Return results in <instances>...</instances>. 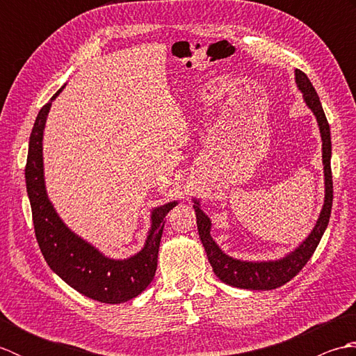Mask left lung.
<instances>
[{"label":"left lung","mask_w":356,"mask_h":356,"mask_svg":"<svg viewBox=\"0 0 356 356\" xmlns=\"http://www.w3.org/2000/svg\"><path fill=\"white\" fill-rule=\"evenodd\" d=\"M295 84L303 95V101L307 108L318 124L321 136V157H323V172H324V202L316 218L314 228L307 234V237L301 243L287 252L284 257L275 260H240L236 257L226 254L223 249L217 245V241L211 236V218L203 213L199 199H193L195 217H197V229L202 245L205 248L208 260L213 266L214 274L222 280L223 283L240 287V289L249 291H270L286 284L287 282L298 274L305 268V264L311 259L318 246L320 240L326 231L330 218L332 200H334V185H332V171H330V157H332V142H330V128L327 124L326 115L323 111L320 97L316 95L314 86L306 74L301 70H295Z\"/></svg>","instance_id":"1"}]
</instances>
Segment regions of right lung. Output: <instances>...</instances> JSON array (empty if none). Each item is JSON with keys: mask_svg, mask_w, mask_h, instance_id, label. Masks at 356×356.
Wrapping results in <instances>:
<instances>
[{"mask_svg": "<svg viewBox=\"0 0 356 356\" xmlns=\"http://www.w3.org/2000/svg\"><path fill=\"white\" fill-rule=\"evenodd\" d=\"M65 87V86H64ZM61 87L38 113L29 140L26 186L32 207L35 236L50 269L86 297L107 305L125 303L138 297L153 282L165 216L177 205L172 200L151 209L149 229L139 252L127 259H111L95 245L72 231L59 217L49 199L44 177L42 139L51 102L63 92Z\"/></svg>", "mask_w": 356, "mask_h": 356, "instance_id": "add662e5", "label": "right lung"}]
</instances>
